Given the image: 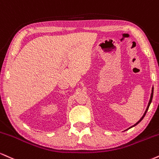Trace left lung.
Wrapping results in <instances>:
<instances>
[{
    "mask_svg": "<svg viewBox=\"0 0 159 159\" xmlns=\"http://www.w3.org/2000/svg\"><path fill=\"white\" fill-rule=\"evenodd\" d=\"M152 97H153V87L152 88V93H151V95H150V101H149V102H148V105H147V109H146V111H145V112L143 113V116L141 117V119H140V120L138 121L137 123H136V124H135L133 125V126H130L129 128H128L127 129H126V130H128V129H131L132 127H134V126H135L137 124H139L140 122H141V120H143V117H144V116H145V115H146V113H147V111H148V109H149V107H150V103H151V102H152Z\"/></svg>",
    "mask_w": 159,
    "mask_h": 159,
    "instance_id": "1",
    "label": "left lung"
}]
</instances>
